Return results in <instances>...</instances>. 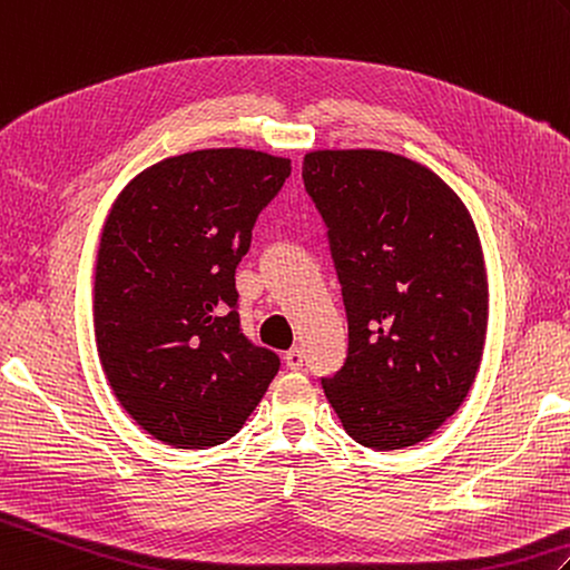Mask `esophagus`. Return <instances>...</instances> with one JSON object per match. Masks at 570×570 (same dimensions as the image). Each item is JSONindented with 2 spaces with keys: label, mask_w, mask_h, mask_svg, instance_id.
Instances as JSON below:
<instances>
[{
  "label": "esophagus",
  "mask_w": 570,
  "mask_h": 570,
  "mask_svg": "<svg viewBox=\"0 0 570 570\" xmlns=\"http://www.w3.org/2000/svg\"><path fill=\"white\" fill-rule=\"evenodd\" d=\"M284 362H286V366L291 368V372H298V368H303V362H306V356H303L301 347H294V350L286 352Z\"/></svg>",
  "instance_id": "1"
}]
</instances>
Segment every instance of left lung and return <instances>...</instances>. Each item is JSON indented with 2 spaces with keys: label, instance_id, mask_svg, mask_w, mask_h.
Returning <instances> with one entry per match:
<instances>
[{
  "label": "left lung",
  "instance_id": "8db88e82",
  "mask_svg": "<svg viewBox=\"0 0 570 570\" xmlns=\"http://www.w3.org/2000/svg\"><path fill=\"white\" fill-rule=\"evenodd\" d=\"M303 187L325 223L347 356L323 391L376 452L430 436L481 366L488 284L469 210L434 175L383 150H317Z\"/></svg>",
  "mask_w": 570,
  "mask_h": 570
}]
</instances>
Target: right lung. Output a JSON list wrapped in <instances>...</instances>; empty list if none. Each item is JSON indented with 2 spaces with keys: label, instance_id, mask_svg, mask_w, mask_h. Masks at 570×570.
Instances as JSON below:
<instances>
[{
  "label": "right lung",
  "instance_id": "right-lung-1",
  "mask_svg": "<svg viewBox=\"0 0 570 570\" xmlns=\"http://www.w3.org/2000/svg\"><path fill=\"white\" fill-rule=\"evenodd\" d=\"M288 175L286 157L196 150L116 198L97 257V350L118 403L155 440L223 444L279 372V354L243 333L235 269Z\"/></svg>",
  "mask_w": 570,
  "mask_h": 570
}]
</instances>
